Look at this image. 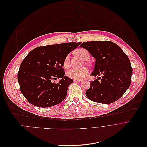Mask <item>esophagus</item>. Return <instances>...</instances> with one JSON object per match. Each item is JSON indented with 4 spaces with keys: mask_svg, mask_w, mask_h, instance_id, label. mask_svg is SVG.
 Instances as JSON below:
<instances>
[{
    "mask_svg": "<svg viewBox=\"0 0 147 147\" xmlns=\"http://www.w3.org/2000/svg\"><path fill=\"white\" fill-rule=\"evenodd\" d=\"M74 81L76 82H83V80H76V79H74Z\"/></svg>",
    "mask_w": 147,
    "mask_h": 147,
    "instance_id": "1",
    "label": "esophagus"
}]
</instances>
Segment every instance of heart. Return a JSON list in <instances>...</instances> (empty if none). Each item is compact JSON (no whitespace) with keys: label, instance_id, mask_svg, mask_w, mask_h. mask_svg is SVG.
Masks as SVG:
<instances>
[{"label":"heart","instance_id":"1","mask_svg":"<svg viewBox=\"0 0 147 147\" xmlns=\"http://www.w3.org/2000/svg\"><path fill=\"white\" fill-rule=\"evenodd\" d=\"M77 54L84 60H87L90 58V54L89 51L84 49H80L78 50ZM69 60L70 58L69 55L65 57L63 62V67L65 69H68L69 68ZM88 74H89V70L86 68H82L79 69L73 68L67 72V76L71 79L80 80L86 78Z\"/></svg>","mask_w":147,"mask_h":147}]
</instances>
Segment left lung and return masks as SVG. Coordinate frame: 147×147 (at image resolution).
I'll return each instance as SVG.
<instances>
[{
  "mask_svg": "<svg viewBox=\"0 0 147 147\" xmlns=\"http://www.w3.org/2000/svg\"><path fill=\"white\" fill-rule=\"evenodd\" d=\"M80 47L87 50L96 58L91 75L102 76L90 82V88L86 92L87 97L102 104H111L119 99L131 81L133 69L127 55L111 41L86 42Z\"/></svg>",
  "mask_w": 147,
  "mask_h": 147,
  "instance_id": "1",
  "label": "left lung"
}]
</instances>
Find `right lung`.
<instances>
[{"mask_svg":"<svg viewBox=\"0 0 147 147\" xmlns=\"http://www.w3.org/2000/svg\"><path fill=\"white\" fill-rule=\"evenodd\" d=\"M80 42L64 43L36 47L22 61L17 75L21 93L31 104L42 108L54 106L66 97L73 80L65 76V57ZM61 78L58 83L53 82Z\"/></svg>","mask_w":147,"mask_h":147,"instance_id":"add662e5","label":"right lung"}]
</instances>
